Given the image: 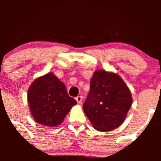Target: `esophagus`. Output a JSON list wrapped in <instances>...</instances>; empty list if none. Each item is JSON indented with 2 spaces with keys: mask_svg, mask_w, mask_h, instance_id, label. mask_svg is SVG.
<instances>
[{
  "mask_svg": "<svg viewBox=\"0 0 161 161\" xmlns=\"http://www.w3.org/2000/svg\"><path fill=\"white\" fill-rule=\"evenodd\" d=\"M75 100L76 101H77V103L80 104V103H82V96H78V97L75 98Z\"/></svg>",
  "mask_w": 161,
  "mask_h": 161,
  "instance_id": "34e87169",
  "label": "esophagus"
}]
</instances>
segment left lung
<instances>
[{
    "label": "left lung",
    "instance_id": "obj_1",
    "mask_svg": "<svg viewBox=\"0 0 161 161\" xmlns=\"http://www.w3.org/2000/svg\"><path fill=\"white\" fill-rule=\"evenodd\" d=\"M131 103L130 90L119 75L95 71L83 110L96 130L109 131L119 127L125 120Z\"/></svg>",
    "mask_w": 161,
    "mask_h": 161
}]
</instances>
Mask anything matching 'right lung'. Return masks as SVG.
Masks as SVG:
<instances>
[{
  "label": "right lung",
  "instance_id": "add662e5",
  "mask_svg": "<svg viewBox=\"0 0 161 161\" xmlns=\"http://www.w3.org/2000/svg\"><path fill=\"white\" fill-rule=\"evenodd\" d=\"M27 100L34 121L50 128L61 125L77 103L69 96L65 85L53 72L47 73L32 82Z\"/></svg>",
  "mask_w": 161,
  "mask_h": 161
}]
</instances>
